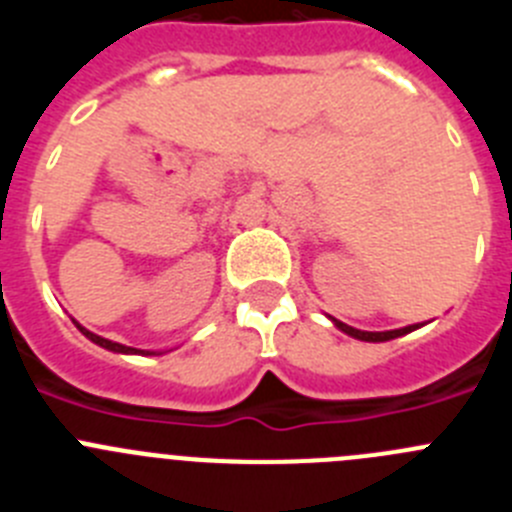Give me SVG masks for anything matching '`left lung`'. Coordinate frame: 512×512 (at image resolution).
Returning <instances> with one entry per match:
<instances>
[{"instance_id": "obj_1", "label": "left lung", "mask_w": 512, "mask_h": 512, "mask_svg": "<svg viewBox=\"0 0 512 512\" xmlns=\"http://www.w3.org/2000/svg\"><path fill=\"white\" fill-rule=\"evenodd\" d=\"M330 318V315H328ZM330 323L336 325L338 330H343L346 336L356 338V341H366V343H384V341H392V338H400V336H408L413 330L420 328L418 325H405V328H395V330H359V328H351V325L341 323V320L330 318Z\"/></svg>"}]
</instances>
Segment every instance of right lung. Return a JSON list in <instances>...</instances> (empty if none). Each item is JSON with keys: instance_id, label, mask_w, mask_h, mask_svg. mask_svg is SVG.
Listing matches in <instances>:
<instances>
[{"instance_id": "1", "label": "right lung", "mask_w": 512, "mask_h": 512, "mask_svg": "<svg viewBox=\"0 0 512 512\" xmlns=\"http://www.w3.org/2000/svg\"><path fill=\"white\" fill-rule=\"evenodd\" d=\"M71 320H74V318H71ZM74 325L81 330V333H84V336L89 338V341L97 343V346H102V348H107V351H112V354H125V356H158V354H164V351H143V348H133V346H125V343L110 341V338H102V336H97V333H92V330L84 328L81 323H76V320H74Z\"/></svg>"}]
</instances>
